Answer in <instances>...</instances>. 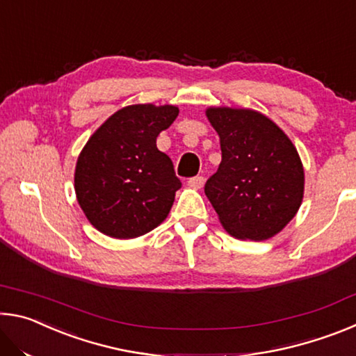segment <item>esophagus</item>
<instances>
[{
    "mask_svg": "<svg viewBox=\"0 0 356 356\" xmlns=\"http://www.w3.org/2000/svg\"><path fill=\"white\" fill-rule=\"evenodd\" d=\"M204 182H206V179H204L202 176H196V177L188 179V185L193 186V188H202Z\"/></svg>",
    "mask_w": 356,
    "mask_h": 356,
    "instance_id": "1",
    "label": "esophagus"
}]
</instances>
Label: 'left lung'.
<instances>
[{
	"instance_id": "obj_1",
	"label": "left lung",
	"mask_w": 356,
	"mask_h": 356,
	"mask_svg": "<svg viewBox=\"0 0 356 356\" xmlns=\"http://www.w3.org/2000/svg\"><path fill=\"white\" fill-rule=\"evenodd\" d=\"M220 136L221 163L204 191L222 227L237 238L278 234L303 200L305 171L297 149L273 120L242 108H209Z\"/></svg>"
}]
</instances>
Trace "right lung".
<instances>
[{"mask_svg":"<svg viewBox=\"0 0 356 356\" xmlns=\"http://www.w3.org/2000/svg\"><path fill=\"white\" fill-rule=\"evenodd\" d=\"M179 108L130 105L108 118L78 156L75 193L89 222L114 238L144 236L163 221L182 186L156 136Z\"/></svg>","mask_w":356,"mask_h":356,"instance_id":"obj_1","label":"right lung"}]
</instances>
